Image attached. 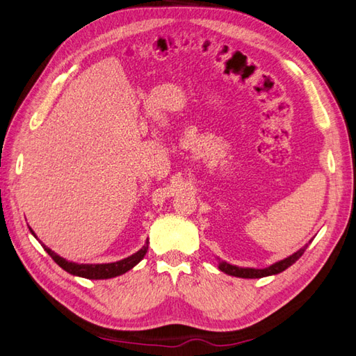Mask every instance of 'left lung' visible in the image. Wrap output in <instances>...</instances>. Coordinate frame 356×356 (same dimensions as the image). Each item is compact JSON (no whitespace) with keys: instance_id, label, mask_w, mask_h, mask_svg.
Returning <instances> with one entry per match:
<instances>
[{"instance_id":"left-lung-1","label":"left lung","mask_w":356,"mask_h":356,"mask_svg":"<svg viewBox=\"0 0 356 356\" xmlns=\"http://www.w3.org/2000/svg\"><path fill=\"white\" fill-rule=\"evenodd\" d=\"M307 246L308 245H305L304 248H300V250L298 252H294L293 256L286 257L284 260H280V261H277V264H274L271 266L264 268V270H256V268H238V266H234V265L226 264V261H221V264L218 265V268L223 273L229 274V276L243 277V279H259V277H265V276H273V274L282 273V271L286 270L288 266H291L294 261H296L305 252Z\"/></svg>"}]
</instances>
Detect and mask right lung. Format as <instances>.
<instances>
[{
    "instance_id": "obj_1",
    "label": "right lung",
    "mask_w": 356,
    "mask_h": 356,
    "mask_svg": "<svg viewBox=\"0 0 356 356\" xmlns=\"http://www.w3.org/2000/svg\"><path fill=\"white\" fill-rule=\"evenodd\" d=\"M31 232H32V229H31ZM43 248L58 266H62L65 271H68L70 274H74V276H80V277H85V279H111V277L120 276V274L127 273L129 270H131V268L135 266L136 264H139V261L144 259L147 250H149V241H147V243L143 248H140L138 252H135L130 257L115 261V264H97V265L74 264V261H68V260H65L63 257L57 256V254L51 251L48 246L43 245Z\"/></svg>"
}]
</instances>
